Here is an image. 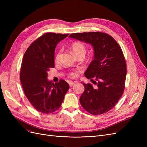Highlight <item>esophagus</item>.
Instances as JSON below:
<instances>
[{"instance_id":"1","label":"esophagus","mask_w":147,"mask_h":147,"mask_svg":"<svg viewBox=\"0 0 147 147\" xmlns=\"http://www.w3.org/2000/svg\"><path fill=\"white\" fill-rule=\"evenodd\" d=\"M75 84V82H70L69 83V86L70 87H72L73 86H74Z\"/></svg>"}]
</instances>
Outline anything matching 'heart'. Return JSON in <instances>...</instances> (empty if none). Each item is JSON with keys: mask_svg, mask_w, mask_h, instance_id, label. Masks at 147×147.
I'll return each instance as SVG.
<instances>
[{"mask_svg": "<svg viewBox=\"0 0 147 147\" xmlns=\"http://www.w3.org/2000/svg\"><path fill=\"white\" fill-rule=\"evenodd\" d=\"M71 49H72V51L74 52V54L76 55L77 57L80 56V55H85L86 53V47L84 44L82 42H75L72 43V46H71ZM61 55V51H59L56 53V55L55 57V63H59L60 60ZM78 73L77 71L72 70L70 71L68 73V77L70 78H75L77 77Z\"/></svg>", "mask_w": 147, "mask_h": 147, "instance_id": "heart-1", "label": "heart"}]
</instances>
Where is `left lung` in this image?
Masks as SVG:
<instances>
[{
    "instance_id": "left-lung-1",
    "label": "left lung",
    "mask_w": 147,
    "mask_h": 147,
    "mask_svg": "<svg viewBox=\"0 0 147 147\" xmlns=\"http://www.w3.org/2000/svg\"><path fill=\"white\" fill-rule=\"evenodd\" d=\"M69 37L91 44L94 50V60L84 75L96 86L90 83H83L84 91L80 102L92 115L109 112L117 104L125 88L127 68L121 47L105 32L74 33Z\"/></svg>"
}]
</instances>
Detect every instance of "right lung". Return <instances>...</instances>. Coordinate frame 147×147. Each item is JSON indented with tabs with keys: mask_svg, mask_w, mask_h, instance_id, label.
<instances>
[{
	"mask_svg": "<svg viewBox=\"0 0 147 147\" xmlns=\"http://www.w3.org/2000/svg\"><path fill=\"white\" fill-rule=\"evenodd\" d=\"M68 35L45 33L30 44L24 55L20 75L21 83L26 97L39 112H55L61 107L69 89L64 80L55 83L47 80V71L55 67L57 44Z\"/></svg>",
	"mask_w": 147,
	"mask_h": 147,
	"instance_id": "right-lung-1",
	"label": "right lung"
}]
</instances>
